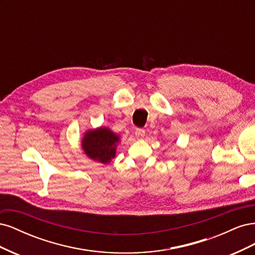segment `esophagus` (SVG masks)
<instances>
[{"mask_svg": "<svg viewBox=\"0 0 255 255\" xmlns=\"http://www.w3.org/2000/svg\"><path fill=\"white\" fill-rule=\"evenodd\" d=\"M144 135H145L144 129H142V128H136L135 129V136H136L137 139H142Z\"/></svg>", "mask_w": 255, "mask_h": 255, "instance_id": "1", "label": "esophagus"}]
</instances>
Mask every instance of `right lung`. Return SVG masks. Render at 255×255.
I'll list each match as a JSON object with an SVG mask.
<instances>
[{"label": "right lung", "instance_id": "obj_1", "mask_svg": "<svg viewBox=\"0 0 255 255\" xmlns=\"http://www.w3.org/2000/svg\"><path fill=\"white\" fill-rule=\"evenodd\" d=\"M120 136L114 133L109 128L100 127L91 128L84 133L81 145L84 153L92 159L101 164H111L116 156Z\"/></svg>", "mask_w": 255, "mask_h": 255}]
</instances>
